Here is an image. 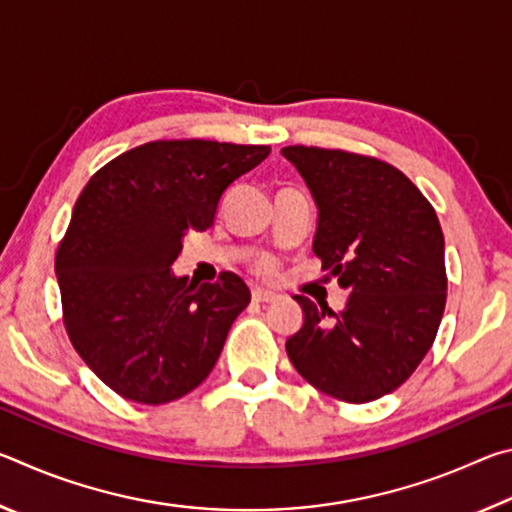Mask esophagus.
Masks as SVG:
<instances>
[{"label": "esophagus", "instance_id": "obj_1", "mask_svg": "<svg viewBox=\"0 0 512 512\" xmlns=\"http://www.w3.org/2000/svg\"><path fill=\"white\" fill-rule=\"evenodd\" d=\"M277 298V293H273V291H266V289H253V300L255 302H275Z\"/></svg>", "mask_w": 512, "mask_h": 512}]
</instances>
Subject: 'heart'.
<instances>
[{
	"mask_svg": "<svg viewBox=\"0 0 512 512\" xmlns=\"http://www.w3.org/2000/svg\"><path fill=\"white\" fill-rule=\"evenodd\" d=\"M259 271H262V273H271V271H273V266L268 264V262H264L262 266H259Z\"/></svg>",
	"mask_w": 512,
	"mask_h": 512,
	"instance_id": "obj_1",
	"label": "heart"
}]
</instances>
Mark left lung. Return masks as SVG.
Returning a JSON list of instances; mask_svg holds the SVG:
<instances>
[{
  "mask_svg": "<svg viewBox=\"0 0 512 512\" xmlns=\"http://www.w3.org/2000/svg\"><path fill=\"white\" fill-rule=\"evenodd\" d=\"M318 207L314 253L343 289L334 314L293 296L305 323L287 354L311 386L363 404L393 393L436 339L447 300L438 216L400 169L348 151L284 146Z\"/></svg>",
  "mask_w": 512,
  "mask_h": 512,
  "instance_id": "obj_1",
  "label": "left lung"
}]
</instances>
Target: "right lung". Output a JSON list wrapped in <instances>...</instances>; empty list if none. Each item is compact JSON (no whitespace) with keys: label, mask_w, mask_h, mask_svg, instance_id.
Returning a JSON list of instances; mask_svg holds the SVG:
<instances>
[{"label":"right lung","mask_w":512,"mask_h":512,"mask_svg":"<svg viewBox=\"0 0 512 512\" xmlns=\"http://www.w3.org/2000/svg\"><path fill=\"white\" fill-rule=\"evenodd\" d=\"M271 146L164 140L90 178L56 253L74 350L131 402L167 404L205 381L250 289L235 273L194 284L173 275L187 232L214 225L228 187Z\"/></svg>","instance_id":"1"}]
</instances>
